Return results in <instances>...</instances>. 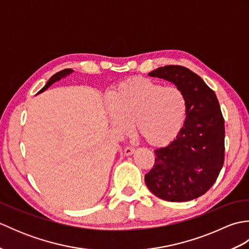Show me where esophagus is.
<instances>
[{
  "mask_svg": "<svg viewBox=\"0 0 249 249\" xmlns=\"http://www.w3.org/2000/svg\"><path fill=\"white\" fill-rule=\"evenodd\" d=\"M135 153V147L133 146H126L124 149V154L126 156H129V155H133Z\"/></svg>",
  "mask_w": 249,
  "mask_h": 249,
  "instance_id": "esophagus-1",
  "label": "esophagus"
}]
</instances>
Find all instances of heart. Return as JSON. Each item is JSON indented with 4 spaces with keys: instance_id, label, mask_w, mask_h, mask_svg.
<instances>
[{
    "instance_id": "1",
    "label": "heart",
    "mask_w": 249,
    "mask_h": 249,
    "mask_svg": "<svg viewBox=\"0 0 249 249\" xmlns=\"http://www.w3.org/2000/svg\"><path fill=\"white\" fill-rule=\"evenodd\" d=\"M111 125L119 133H129L135 123L137 134L147 144L167 146L177 139L187 114V100L178 87L144 77L119 83L106 100Z\"/></svg>"
}]
</instances>
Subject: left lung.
Returning a JSON list of instances; mask_svg holds the SVG:
<instances>
[{
  "mask_svg": "<svg viewBox=\"0 0 249 249\" xmlns=\"http://www.w3.org/2000/svg\"><path fill=\"white\" fill-rule=\"evenodd\" d=\"M149 76L181 89L187 100V114L177 139L154 151V167L144 181L162 200L190 201L213 186L224 165L225 121L218 99L203 79L186 67L163 66Z\"/></svg>",
  "mask_w": 249,
  "mask_h": 249,
  "instance_id": "1",
  "label": "left lung"
}]
</instances>
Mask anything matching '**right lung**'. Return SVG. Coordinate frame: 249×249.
Here are the masks:
<instances>
[{
    "instance_id": "right-lung-1",
    "label": "right lung",
    "mask_w": 249,
    "mask_h": 249,
    "mask_svg": "<svg viewBox=\"0 0 249 249\" xmlns=\"http://www.w3.org/2000/svg\"><path fill=\"white\" fill-rule=\"evenodd\" d=\"M72 70H71V68H67V70H63V71H59V72H56L55 75H53L52 76L48 81H47V83L45 84V87L40 89V91L37 93V94H39V93H43V92H45L47 89H48L49 87H51L52 84H53L54 82H56V81H60L61 79H63V78H65V77H67V76H70L71 73H72ZM36 94V95H37Z\"/></svg>"
}]
</instances>
